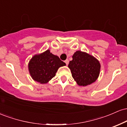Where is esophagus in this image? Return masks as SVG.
Instances as JSON below:
<instances>
[{"mask_svg": "<svg viewBox=\"0 0 127 127\" xmlns=\"http://www.w3.org/2000/svg\"><path fill=\"white\" fill-rule=\"evenodd\" d=\"M64 62H65V63L66 64V65H67L68 64V63H69V61H68V60H65Z\"/></svg>", "mask_w": 127, "mask_h": 127, "instance_id": "esophagus-1", "label": "esophagus"}]
</instances>
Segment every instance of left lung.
Returning <instances> with one entry per match:
<instances>
[{"mask_svg": "<svg viewBox=\"0 0 127 127\" xmlns=\"http://www.w3.org/2000/svg\"><path fill=\"white\" fill-rule=\"evenodd\" d=\"M72 58L68 67L77 84L84 87L95 82L100 71V64L98 60L81 51L75 52Z\"/></svg>", "mask_w": 127, "mask_h": 127, "instance_id": "8db88e82", "label": "left lung"}]
</instances>
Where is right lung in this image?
Returning <instances> with one entry per match:
<instances>
[{
	"mask_svg": "<svg viewBox=\"0 0 127 127\" xmlns=\"http://www.w3.org/2000/svg\"><path fill=\"white\" fill-rule=\"evenodd\" d=\"M64 65H65V63L48 49L43 53L34 55L28 66L30 76L34 81L46 84L55 76L59 68Z\"/></svg>",
	"mask_w": 127,
	"mask_h": 127,
	"instance_id": "right-lung-1",
	"label": "right lung"
}]
</instances>
